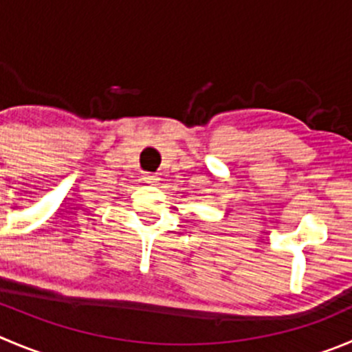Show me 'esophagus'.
Instances as JSON below:
<instances>
[{
	"mask_svg": "<svg viewBox=\"0 0 352 352\" xmlns=\"http://www.w3.org/2000/svg\"><path fill=\"white\" fill-rule=\"evenodd\" d=\"M143 176H145V182L146 183H152V185H155V183H159V176H157V174H152V173H145L143 174Z\"/></svg>",
	"mask_w": 352,
	"mask_h": 352,
	"instance_id": "esophagus-1",
	"label": "esophagus"
}]
</instances>
